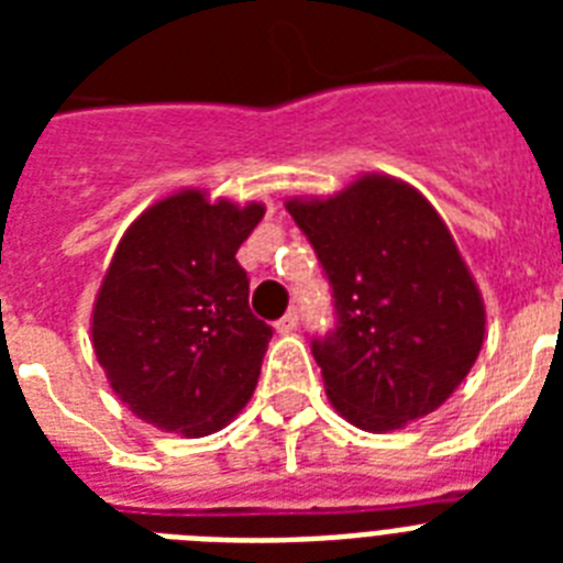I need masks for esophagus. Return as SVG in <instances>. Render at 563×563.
Here are the masks:
<instances>
[{"instance_id": "34e87169", "label": "esophagus", "mask_w": 563, "mask_h": 563, "mask_svg": "<svg viewBox=\"0 0 563 563\" xmlns=\"http://www.w3.org/2000/svg\"><path fill=\"white\" fill-rule=\"evenodd\" d=\"M295 330H298V312H286V316L277 321V333L289 335V333H295Z\"/></svg>"}]
</instances>
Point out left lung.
Segmentation results:
<instances>
[{
  "mask_svg": "<svg viewBox=\"0 0 563 563\" xmlns=\"http://www.w3.org/2000/svg\"><path fill=\"white\" fill-rule=\"evenodd\" d=\"M286 210L333 286L335 330L312 339L333 409L365 432L435 411L485 342L482 291L435 207L371 172L327 198H289Z\"/></svg>",
  "mask_w": 563,
  "mask_h": 563,
  "instance_id": "left-lung-1",
  "label": "left lung"
}]
</instances>
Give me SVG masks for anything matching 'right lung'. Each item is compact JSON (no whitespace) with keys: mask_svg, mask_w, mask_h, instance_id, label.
I'll return each mask as SVG.
<instances>
[{"mask_svg":"<svg viewBox=\"0 0 563 563\" xmlns=\"http://www.w3.org/2000/svg\"><path fill=\"white\" fill-rule=\"evenodd\" d=\"M263 216L260 201L178 189L119 239L92 303V351L145 423L203 438L251 400L272 327L247 307L236 251Z\"/></svg>","mask_w":563,"mask_h":563,"instance_id":"obj_1","label":"right lung"}]
</instances>
